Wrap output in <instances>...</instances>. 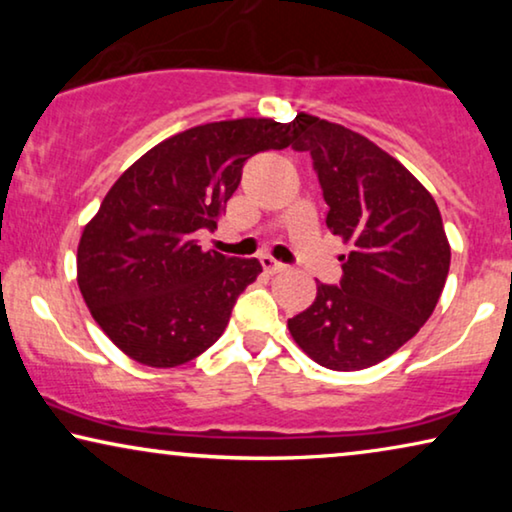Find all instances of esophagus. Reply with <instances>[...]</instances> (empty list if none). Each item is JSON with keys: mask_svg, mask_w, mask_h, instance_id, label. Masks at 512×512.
<instances>
[{"mask_svg": "<svg viewBox=\"0 0 512 512\" xmlns=\"http://www.w3.org/2000/svg\"><path fill=\"white\" fill-rule=\"evenodd\" d=\"M261 263H263V268L270 270V272H284L286 268H289V265L282 263V261H275L272 256H261Z\"/></svg>", "mask_w": 512, "mask_h": 512, "instance_id": "1", "label": "esophagus"}]
</instances>
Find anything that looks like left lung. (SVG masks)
Masks as SVG:
<instances>
[{
	"label": "left lung",
	"instance_id": "1",
	"mask_svg": "<svg viewBox=\"0 0 512 512\" xmlns=\"http://www.w3.org/2000/svg\"><path fill=\"white\" fill-rule=\"evenodd\" d=\"M293 149L310 151L328 205L326 226L352 251L340 284L289 319L303 352L331 370H361L426 324L450 272V244L431 193L359 132L298 114Z\"/></svg>",
	"mask_w": 512,
	"mask_h": 512
}]
</instances>
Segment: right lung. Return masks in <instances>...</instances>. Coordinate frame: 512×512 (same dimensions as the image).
<instances>
[{
  "mask_svg": "<svg viewBox=\"0 0 512 512\" xmlns=\"http://www.w3.org/2000/svg\"><path fill=\"white\" fill-rule=\"evenodd\" d=\"M293 123L237 118L179 132L128 167L83 228L76 270L90 314L130 359L174 368L212 347L258 258L223 256L195 240L214 230L242 167L293 146Z\"/></svg>",
  "mask_w": 512,
  "mask_h": 512,
  "instance_id": "obj_1",
  "label": "right lung"
}]
</instances>
